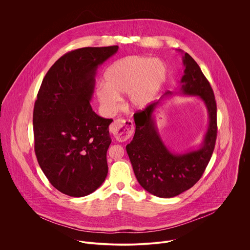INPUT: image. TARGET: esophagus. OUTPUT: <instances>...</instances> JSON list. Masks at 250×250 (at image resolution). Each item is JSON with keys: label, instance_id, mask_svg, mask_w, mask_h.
Wrapping results in <instances>:
<instances>
[{"label": "esophagus", "instance_id": "obj_1", "mask_svg": "<svg viewBox=\"0 0 250 250\" xmlns=\"http://www.w3.org/2000/svg\"><path fill=\"white\" fill-rule=\"evenodd\" d=\"M109 132L118 142H125L132 137L134 124L128 119H116L109 126Z\"/></svg>", "mask_w": 250, "mask_h": 250}]
</instances>
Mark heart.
Returning a JSON list of instances; mask_svg holds the SVG:
<instances>
[{"instance_id": "obj_1", "label": "heart", "mask_w": 250, "mask_h": 250, "mask_svg": "<svg viewBox=\"0 0 250 250\" xmlns=\"http://www.w3.org/2000/svg\"><path fill=\"white\" fill-rule=\"evenodd\" d=\"M167 67L158 59L143 56H128L110 64L104 73V83L96 85V96L107 111L117 109L120 95L128 93L133 107H146L164 85Z\"/></svg>"}]
</instances>
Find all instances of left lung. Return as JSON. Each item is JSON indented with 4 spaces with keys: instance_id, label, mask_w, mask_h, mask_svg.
<instances>
[{
    "instance_id": "8db88e82",
    "label": "left lung",
    "mask_w": 250,
    "mask_h": 250,
    "mask_svg": "<svg viewBox=\"0 0 250 250\" xmlns=\"http://www.w3.org/2000/svg\"><path fill=\"white\" fill-rule=\"evenodd\" d=\"M184 75L178 89L167 91L143 111L134 114L136 132L126 150L138 182L151 194L170 198L190 188L201 178L208 166L216 139V104L210 83L196 62L182 50ZM172 95L197 96L208 108L209 123L204 142L197 149L182 153L171 151L163 143L153 112L160 101Z\"/></svg>"
}]
</instances>
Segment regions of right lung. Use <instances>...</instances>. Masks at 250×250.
Segmentation results:
<instances>
[{"label": "right lung", "mask_w": 250, "mask_h": 250, "mask_svg": "<svg viewBox=\"0 0 250 250\" xmlns=\"http://www.w3.org/2000/svg\"><path fill=\"white\" fill-rule=\"evenodd\" d=\"M118 46L85 47L60 58L45 75L34 108L35 151L49 182L73 197L92 193L107 174L112 119L90 105L97 68Z\"/></svg>", "instance_id": "obj_1"}]
</instances>
